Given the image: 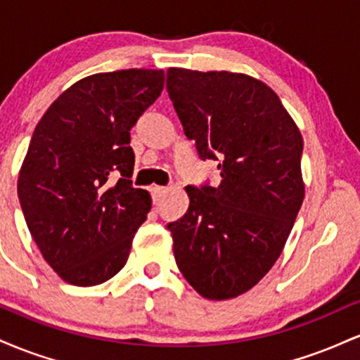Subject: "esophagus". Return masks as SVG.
<instances>
[{"instance_id": "obj_1", "label": "esophagus", "mask_w": 360, "mask_h": 360, "mask_svg": "<svg viewBox=\"0 0 360 360\" xmlns=\"http://www.w3.org/2000/svg\"><path fill=\"white\" fill-rule=\"evenodd\" d=\"M150 193H152V198H154V203H155V201H159L160 198L164 196V193H167V188H164V186H152Z\"/></svg>"}]
</instances>
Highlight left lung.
I'll return each instance as SVG.
<instances>
[{"label": "left lung", "instance_id": "left-lung-1", "mask_svg": "<svg viewBox=\"0 0 360 360\" xmlns=\"http://www.w3.org/2000/svg\"><path fill=\"white\" fill-rule=\"evenodd\" d=\"M167 93L221 176L218 188H184L188 212L167 225L176 264L203 298H237L274 266L303 205V137L278 94L247 74L169 68Z\"/></svg>", "mask_w": 360, "mask_h": 360}]
</instances>
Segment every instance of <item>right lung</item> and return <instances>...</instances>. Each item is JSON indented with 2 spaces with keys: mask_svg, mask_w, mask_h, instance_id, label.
Instances as JSON below:
<instances>
[{
  "mask_svg": "<svg viewBox=\"0 0 360 360\" xmlns=\"http://www.w3.org/2000/svg\"><path fill=\"white\" fill-rule=\"evenodd\" d=\"M164 88L162 69L82 77L37 123L18 174L25 221L65 283L96 286L123 269L150 212L131 188L130 130Z\"/></svg>",
  "mask_w": 360,
  "mask_h": 360,
  "instance_id": "right-lung-1",
  "label": "right lung"
}]
</instances>
